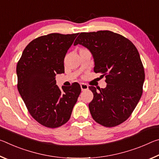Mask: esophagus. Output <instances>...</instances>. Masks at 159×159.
Returning a JSON list of instances; mask_svg holds the SVG:
<instances>
[{"instance_id":"1","label":"esophagus","mask_w":159,"mask_h":159,"mask_svg":"<svg viewBox=\"0 0 159 159\" xmlns=\"http://www.w3.org/2000/svg\"><path fill=\"white\" fill-rule=\"evenodd\" d=\"M80 88H81L82 90H86L88 89V85L85 83H80Z\"/></svg>"}]
</instances>
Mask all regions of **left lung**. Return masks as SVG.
I'll return each instance as SVG.
<instances>
[{
	"label": "left lung",
	"mask_w": 159,
	"mask_h": 159,
	"mask_svg": "<svg viewBox=\"0 0 159 159\" xmlns=\"http://www.w3.org/2000/svg\"><path fill=\"white\" fill-rule=\"evenodd\" d=\"M82 45L92 53L94 71L105 76V88L90 86L92 117L105 127H114L130 116L142 95L144 70L134 44L110 31L80 33L74 45Z\"/></svg>",
	"instance_id": "1"
}]
</instances>
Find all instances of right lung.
Wrapping results in <instances>:
<instances>
[{
	"instance_id": "1",
	"label": "right lung",
	"mask_w": 159,
	"mask_h": 159,
	"mask_svg": "<svg viewBox=\"0 0 159 159\" xmlns=\"http://www.w3.org/2000/svg\"><path fill=\"white\" fill-rule=\"evenodd\" d=\"M79 35L50 34L26 45L17 62V89L29 114L47 128H55L68 121L81 88L56 85V74L64 72L67 50Z\"/></svg>"
}]
</instances>
